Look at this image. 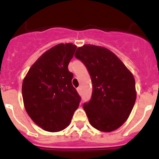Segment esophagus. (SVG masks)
<instances>
[{
    "label": "esophagus",
    "mask_w": 159,
    "mask_h": 159,
    "mask_svg": "<svg viewBox=\"0 0 159 159\" xmlns=\"http://www.w3.org/2000/svg\"><path fill=\"white\" fill-rule=\"evenodd\" d=\"M77 91H78L79 93H81V88H80V87L77 88Z\"/></svg>",
    "instance_id": "34e87169"
}]
</instances>
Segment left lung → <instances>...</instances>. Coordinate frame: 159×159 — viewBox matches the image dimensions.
<instances>
[{
    "label": "left lung",
    "mask_w": 159,
    "mask_h": 159,
    "mask_svg": "<svg viewBox=\"0 0 159 159\" xmlns=\"http://www.w3.org/2000/svg\"><path fill=\"white\" fill-rule=\"evenodd\" d=\"M90 75L93 92L84 109L92 126L111 132L124 124L136 100L135 80L124 64L106 48L84 45L75 55Z\"/></svg>",
    "instance_id": "8db88e82"
}]
</instances>
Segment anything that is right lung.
<instances>
[{
	"label": "right lung",
	"mask_w": 159,
	"mask_h": 159,
	"mask_svg": "<svg viewBox=\"0 0 159 159\" xmlns=\"http://www.w3.org/2000/svg\"><path fill=\"white\" fill-rule=\"evenodd\" d=\"M76 47L67 43L50 48L33 64L22 83L27 114L48 132L65 129L80 102L71 82L73 74L68 70Z\"/></svg>",
	"instance_id": "obj_1"
}]
</instances>
